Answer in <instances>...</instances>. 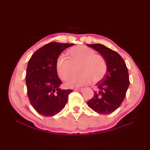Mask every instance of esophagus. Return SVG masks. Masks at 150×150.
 Wrapping results in <instances>:
<instances>
[{"mask_svg":"<svg viewBox=\"0 0 150 150\" xmlns=\"http://www.w3.org/2000/svg\"><path fill=\"white\" fill-rule=\"evenodd\" d=\"M83 90V88H75V91H82V90Z\"/></svg>","mask_w":150,"mask_h":150,"instance_id":"1","label":"esophagus"}]
</instances>
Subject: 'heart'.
Returning <instances> with one entry per match:
<instances>
[{
	"instance_id": "heart-1",
	"label": "heart",
	"mask_w": 150,
	"mask_h": 150,
	"mask_svg": "<svg viewBox=\"0 0 150 150\" xmlns=\"http://www.w3.org/2000/svg\"><path fill=\"white\" fill-rule=\"evenodd\" d=\"M68 54L69 59L60 55L56 62L57 71L62 80L65 81L74 74L76 68L80 73L67 81V88H73L99 82L106 75L108 65L106 60L90 47L84 45L76 46L70 48Z\"/></svg>"
}]
</instances>
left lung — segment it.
<instances>
[{"label":"left lung","instance_id":"8db88e82","mask_svg":"<svg viewBox=\"0 0 150 150\" xmlns=\"http://www.w3.org/2000/svg\"><path fill=\"white\" fill-rule=\"evenodd\" d=\"M106 60V75L96 84L94 95L87 102L88 106L99 114H110L122 104L129 84L128 68L119 53L100 44H87Z\"/></svg>","mask_w":150,"mask_h":150}]
</instances>
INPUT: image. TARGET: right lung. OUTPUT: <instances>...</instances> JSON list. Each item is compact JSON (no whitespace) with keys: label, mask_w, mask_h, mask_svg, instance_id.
Segmentation results:
<instances>
[{"label":"right lung","mask_w":150,"mask_h":150,"mask_svg":"<svg viewBox=\"0 0 150 150\" xmlns=\"http://www.w3.org/2000/svg\"><path fill=\"white\" fill-rule=\"evenodd\" d=\"M74 44L50 42L35 52L28 61L26 82L31 106L37 113L52 117L66 104L72 90H61L56 62L60 54Z\"/></svg>","instance_id":"add662e5"}]
</instances>
